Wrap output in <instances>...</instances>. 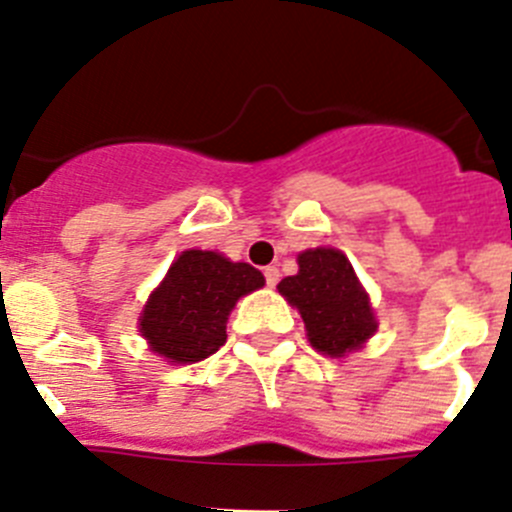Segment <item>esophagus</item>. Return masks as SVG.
<instances>
[{
    "mask_svg": "<svg viewBox=\"0 0 512 512\" xmlns=\"http://www.w3.org/2000/svg\"><path fill=\"white\" fill-rule=\"evenodd\" d=\"M264 279H266V284H269V287H277V282H279V269H277V266H266V269H264Z\"/></svg>",
    "mask_w": 512,
    "mask_h": 512,
    "instance_id": "obj_1",
    "label": "esophagus"
}]
</instances>
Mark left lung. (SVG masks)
<instances>
[{"label": "left lung", "instance_id": "8db88e82", "mask_svg": "<svg viewBox=\"0 0 512 512\" xmlns=\"http://www.w3.org/2000/svg\"><path fill=\"white\" fill-rule=\"evenodd\" d=\"M297 264L300 271L284 277L277 289L300 310L310 346L336 359L364 346L377 318L351 261L338 248H307Z\"/></svg>", "mask_w": 512, "mask_h": 512}]
</instances>
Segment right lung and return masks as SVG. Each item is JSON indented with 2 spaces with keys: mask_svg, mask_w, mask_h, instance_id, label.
Segmentation results:
<instances>
[{
  "mask_svg": "<svg viewBox=\"0 0 512 512\" xmlns=\"http://www.w3.org/2000/svg\"><path fill=\"white\" fill-rule=\"evenodd\" d=\"M264 287V274L217 251L189 248L169 266L140 312L148 348L171 364H194L223 346L228 315L243 295Z\"/></svg>",
  "mask_w": 512,
  "mask_h": 512,
  "instance_id": "right-lung-1",
  "label": "right lung"
}]
</instances>
